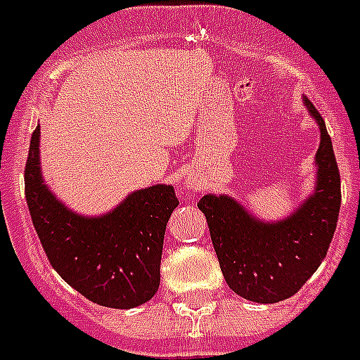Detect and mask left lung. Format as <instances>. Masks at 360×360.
Segmentation results:
<instances>
[{
	"instance_id": "8db88e82",
	"label": "left lung",
	"mask_w": 360,
	"mask_h": 360,
	"mask_svg": "<svg viewBox=\"0 0 360 360\" xmlns=\"http://www.w3.org/2000/svg\"><path fill=\"white\" fill-rule=\"evenodd\" d=\"M304 105L317 122L315 189L290 217L266 222L227 195H205L198 210L207 218L211 240L227 285L251 302L290 299L317 271L333 238L340 210V174L326 124L311 101Z\"/></svg>"
}]
</instances>
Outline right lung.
Instances as JSON below:
<instances>
[{
  "mask_svg": "<svg viewBox=\"0 0 360 360\" xmlns=\"http://www.w3.org/2000/svg\"><path fill=\"white\" fill-rule=\"evenodd\" d=\"M39 125L30 138L25 198L49 262L78 293L105 308L129 309L155 297L165 226L178 205L173 186L129 193L98 217L69 210L43 180Z\"/></svg>",
  "mask_w": 360,
  "mask_h": 360,
  "instance_id": "obj_1",
  "label": "right lung"
}]
</instances>
